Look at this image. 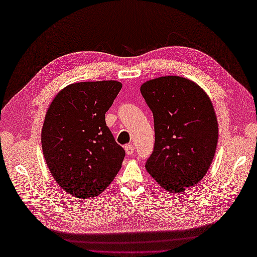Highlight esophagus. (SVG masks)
Segmentation results:
<instances>
[{
	"mask_svg": "<svg viewBox=\"0 0 257 257\" xmlns=\"http://www.w3.org/2000/svg\"><path fill=\"white\" fill-rule=\"evenodd\" d=\"M124 150H125V154H127L128 156H132V155L134 154V150H135L134 145H133V144L125 145V146H124Z\"/></svg>",
	"mask_w": 257,
	"mask_h": 257,
	"instance_id": "34e87169",
	"label": "esophagus"
}]
</instances>
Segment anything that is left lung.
Instances as JSON below:
<instances>
[{"label":"left lung","instance_id":"1","mask_svg":"<svg viewBox=\"0 0 257 257\" xmlns=\"http://www.w3.org/2000/svg\"><path fill=\"white\" fill-rule=\"evenodd\" d=\"M140 91L155 122L147 171L169 192H183L201 181L214 158L219 138L214 108L203 89L179 76L151 79Z\"/></svg>","mask_w":257,"mask_h":257}]
</instances>
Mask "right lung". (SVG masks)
Masks as SVG:
<instances>
[{
	"label": "right lung",
	"instance_id": "obj_1",
	"mask_svg": "<svg viewBox=\"0 0 257 257\" xmlns=\"http://www.w3.org/2000/svg\"><path fill=\"white\" fill-rule=\"evenodd\" d=\"M122 85L84 81L54 98L42 129V149L56 182L77 198H92L111 183L125 152L107 127L105 114Z\"/></svg>",
	"mask_w": 257,
	"mask_h": 257
}]
</instances>
